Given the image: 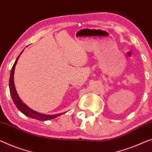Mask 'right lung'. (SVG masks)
I'll return each mask as SVG.
<instances>
[{
	"label": "right lung",
	"mask_w": 152,
	"mask_h": 152,
	"mask_svg": "<svg viewBox=\"0 0 152 152\" xmlns=\"http://www.w3.org/2000/svg\"><path fill=\"white\" fill-rule=\"evenodd\" d=\"M22 50L19 55H18V58L15 60V61L13 64L12 68H11V74H10V95L11 96V98H12L13 103L15 104V105L16 106V107L18 108V110H20V112H22L24 115H26L27 117H31V118L40 120V121H46V120H50L53 119L57 117L58 116H60L63 113H59V114L56 115H45V114H42V113H39L38 112H36L33 109H31L28 107V106L26 105L25 104H24L23 102L21 100V99L19 98L18 95L17 94L16 89H15V85H14V81H13V75H14V70L15 65H16V63L18 61V58H19L20 54L22 53Z\"/></svg>",
	"instance_id": "obj_1"
}]
</instances>
